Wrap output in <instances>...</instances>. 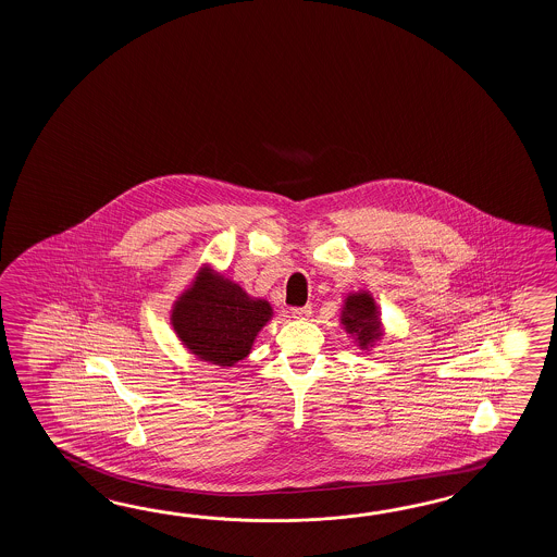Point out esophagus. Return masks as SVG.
<instances>
[{"mask_svg":"<svg viewBox=\"0 0 557 557\" xmlns=\"http://www.w3.org/2000/svg\"><path fill=\"white\" fill-rule=\"evenodd\" d=\"M290 312H293L295 319L305 320L312 314V307L310 305H307V307H295L290 308Z\"/></svg>","mask_w":557,"mask_h":557,"instance_id":"obj_1","label":"esophagus"}]
</instances>
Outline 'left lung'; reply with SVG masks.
I'll return each instance as SVG.
<instances>
[{
    "instance_id": "left-lung-1",
    "label": "left lung",
    "mask_w": 557,
    "mask_h": 557,
    "mask_svg": "<svg viewBox=\"0 0 557 557\" xmlns=\"http://www.w3.org/2000/svg\"><path fill=\"white\" fill-rule=\"evenodd\" d=\"M343 324L346 331L356 334V341L362 348L379 341V312L374 298L368 293L348 296L344 302Z\"/></svg>"
}]
</instances>
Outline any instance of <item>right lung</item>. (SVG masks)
<instances>
[{"label":"right lung","instance_id":"right-lung-1","mask_svg":"<svg viewBox=\"0 0 557 557\" xmlns=\"http://www.w3.org/2000/svg\"><path fill=\"white\" fill-rule=\"evenodd\" d=\"M271 317L273 308L267 300H255L238 284L202 269L175 302L171 320L193 355L216 367H235L249 355Z\"/></svg>","mask_w":557,"mask_h":557}]
</instances>
